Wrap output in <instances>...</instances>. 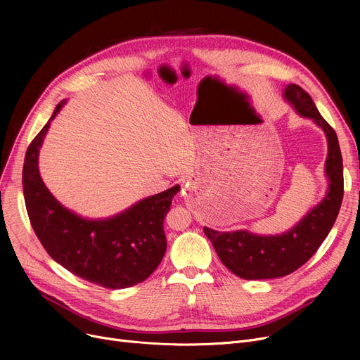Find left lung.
<instances>
[{
    "instance_id": "obj_1",
    "label": "left lung",
    "mask_w": 360,
    "mask_h": 360,
    "mask_svg": "<svg viewBox=\"0 0 360 360\" xmlns=\"http://www.w3.org/2000/svg\"><path fill=\"white\" fill-rule=\"evenodd\" d=\"M285 98L299 115L312 120L326 132L328 193L295 228L281 235L261 236L248 231L219 232L204 228V233L212 240L220 261L245 280L283 277L304 266L328 236L343 201V159L335 131L321 117L312 98L300 86L288 84Z\"/></svg>"
}]
</instances>
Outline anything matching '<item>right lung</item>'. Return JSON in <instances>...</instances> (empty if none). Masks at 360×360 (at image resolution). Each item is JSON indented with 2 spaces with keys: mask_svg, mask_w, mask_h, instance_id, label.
<instances>
[{
  "mask_svg": "<svg viewBox=\"0 0 360 360\" xmlns=\"http://www.w3.org/2000/svg\"><path fill=\"white\" fill-rule=\"evenodd\" d=\"M63 105H56L52 118ZM49 124L32 140L23 165L26 210L37 239L52 259L93 285L106 289L139 285L158 269L166 252L163 220L179 185L110 219L87 220L74 214L53 198L37 167Z\"/></svg>",
  "mask_w": 360,
  "mask_h": 360,
  "instance_id": "add662e5",
  "label": "right lung"
}]
</instances>
